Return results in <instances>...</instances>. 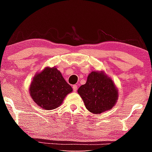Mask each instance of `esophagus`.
Listing matches in <instances>:
<instances>
[{
	"label": "esophagus",
	"instance_id": "obj_1",
	"mask_svg": "<svg viewBox=\"0 0 152 152\" xmlns=\"http://www.w3.org/2000/svg\"><path fill=\"white\" fill-rule=\"evenodd\" d=\"M72 88H73L74 91V92H76L77 89H78V86H77V85H75V84H74V85H73V86H72Z\"/></svg>",
	"mask_w": 152,
	"mask_h": 152
}]
</instances>
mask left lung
I'll return each instance as SVG.
<instances>
[{
    "label": "left lung",
    "mask_w": 152,
    "mask_h": 152,
    "mask_svg": "<svg viewBox=\"0 0 152 152\" xmlns=\"http://www.w3.org/2000/svg\"><path fill=\"white\" fill-rule=\"evenodd\" d=\"M78 92L86 109L94 114L111 109L119 96L114 82L102 71L92 72L86 84L80 87Z\"/></svg>",
    "instance_id": "8db88e82"
}]
</instances>
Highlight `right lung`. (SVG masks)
Wrapping results in <instances>:
<instances>
[{
	"label": "right lung",
	"instance_id": "obj_1",
	"mask_svg": "<svg viewBox=\"0 0 152 152\" xmlns=\"http://www.w3.org/2000/svg\"><path fill=\"white\" fill-rule=\"evenodd\" d=\"M30 96L43 109L52 110L60 106L72 88L67 83L55 67L45 68L33 77L31 83Z\"/></svg>",
	"mask_w": 152,
	"mask_h": 152
}]
</instances>
